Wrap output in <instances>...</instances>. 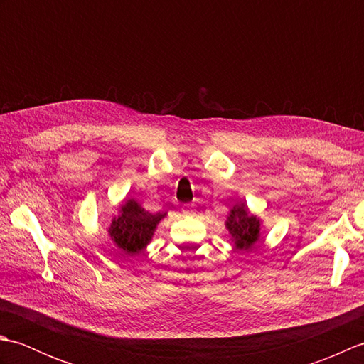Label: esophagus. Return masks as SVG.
<instances>
[{"label":"esophagus","mask_w":364,"mask_h":364,"mask_svg":"<svg viewBox=\"0 0 364 364\" xmlns=\"http://www.w3.org/2000/svg\"><path fill=\"white\" fill-rule=\"evenodd\" d=\"M181 211H183V214H184V215H192V214L196 213V210H194V205H183Z\"/></svg>","instance_id":"34e87169"}]
</instances>
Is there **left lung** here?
<instances>
[{
  "mask_svg": "<svg viewBox=\"0 0 364 364\" xmlns=\"http://www.w3.org/2000/svg\"><path fill=\"white\" fill-rule=\"evenodd\" d=\"M227 228L233 236L236 249L247 250L259 241L261 220L257 215H252L245 205H236L230 211Z\"/></svg>",
  "mask_w": 364,
  "mask_h": 364,
  "instance_id": "8db88e82",
  "label": "left lung"
}]
</instances>
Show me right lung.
Instances as JSON below:
<instances>
[{"label": "right lung", "instance_id": "obj_1", "mask_svg": "<svg viewBox=\"0 0 364 364\" xmlns=\"http://www.w3.org/2000/svg\"><path fill=\"white\" fill-rule=\"evenodd\" d=\"M162 218H166V213L151 214L136 200H128L120 206L117 218L112 219L109 235L119 250L127 255H136L150 242L154 228Z\"/></svg>", "mask_w": 364, "mask_h": 364}]
</instances>
